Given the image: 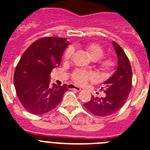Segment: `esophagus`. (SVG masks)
Instances as JSON below:
<instances>
[{
  "instance_id": "esophagus-1",
  "label": "esophagus",
  "mask_w": 150,
  "mask_h": 150,
  "mask_svg": "<svg viewBox=\"0 0 150 150\" xmlns=\"http://www.w3.org/2000/svg\"><path fill=\"white\" fill-rule=\"evenodd\" d=\"M68 88H69V89L76 90L77 92H80V91L81 90V88L80 87L75 86H74V85H71V84H69V86H68Z\"/></svg>"
}]
</instances>
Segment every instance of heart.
I'll list each match as a JSON object with an SVG mask.
<instances>
[{
	"label": "heart",
	"instance_id": "heart-1",
	"mask_svg": "<svg viewBox=\"0 0 150 150\" xmlns=\"http://www.w3.org/2000/svg\"><path fill=\"white\" fill-rule=\"evenodd\" d=\"M85 49L91 56V58L94 60H98L103 56L104 51L103 48L98 44H89L85 46ZM73 53V49L71 47H69L64 52V59H69ZM102 65L105 69H110L113 65V62L112 59H105L102 62ZM94 74L91 71H85L82 69H78L72 74V79L76 84L79 85H84L88 80H91L94 78Z\"/></svg>",
	"mask_w": 150,
	"mask_h": 150
}]
</instances>
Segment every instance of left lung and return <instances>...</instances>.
Instances as JSON below:
<instances>
[{"instance_id": "8db88e82", "label": "left lung", "mask_w": 150, "mask_h": 150, "mask_svg": "<svg viewBox=\"0 0 150 150\" xmlns=\"http://www.w3.org/2000/svg\"><path fill=\"white\" fill-rule=\"evenodd\" d=\"M118 57V64L115 72L103 82V97L92 96L84 106L97 116H108L117 112L124 105L132 88V71L130 62L120 46L112 42Z\"/></svg>"}]
</instances>
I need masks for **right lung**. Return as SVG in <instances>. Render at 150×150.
<instances>
[{
  "mask_svg": "<svg viewBox=\"0 0 150 150\" xmlns=\"http://www.w3.org/2000/svg\"><path fill=\"white\" fill-rule=\"evenodd\" d=\"M69 45L66 38L45 37L33 42L16 66L14 84L24 108L34 115H42L62 102L67 90L50 84L52 69L60 65L63 52Z\"/></svg>",
  "mask_w": 150,
  "mask_h": 150,
  "instance_id": "obj_1",
  "label": "right lung"
}]
</instances>
